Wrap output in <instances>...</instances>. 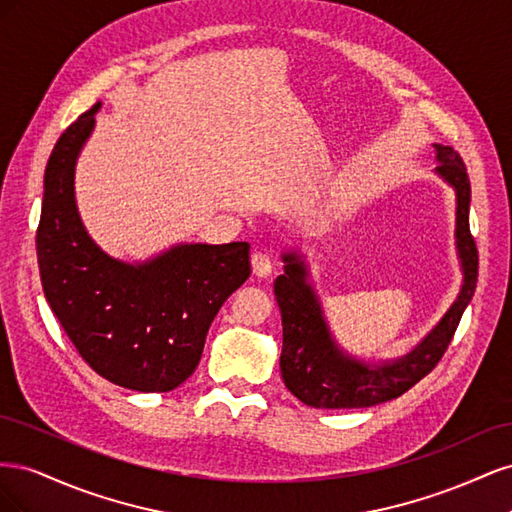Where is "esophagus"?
I'll use <instances>...</instances> for the list:
<instances>
[{
    "instance_id": "1",
    "label": "esophagus",
    "mask_w": 512,
    "mask_h": 512,
    "mask_svg": "<svg viewBox=\"0 0 512 512\" xmlns=\"http://www.w3.org/2000/svg\"><path fill=\"white\" fill-rule=\"evenodd\" d=\"M252 271L256 277H269L273 273V260L269 252H254L252 254Z\"/></svg>"
}]
</instances>
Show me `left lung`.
<instances>
[{
    "mask_svg": "<svg viewBox=\"0 0 512 512\" xmlns=\"http://www.w3.org/2000/svg\"><path fill=\"white\" fill-rule=\"evenodd\" d=\"M436 147V173L457 196L455 245L463 284L444 318L421 339L414 350L395 361L365 363L337 346L314 286L307 282L301 254L286 252L284 275L273 284L282 312L284 346L280 369L288 391L312 408H369L404 395L438 365L457 331L463 309L474 297L478 280V252L470 235V179L466 164L453 147Z\"/></svg>",
    "mask_w": 512,
    "mask_h": 512,
    "instance_id": "obj_1",
    "label": "left lung"
}]
</instances>
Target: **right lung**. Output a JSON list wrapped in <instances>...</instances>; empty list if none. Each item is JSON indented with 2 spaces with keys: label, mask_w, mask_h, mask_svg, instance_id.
<instances>
[{
  "label": "right lung",
  "mask_w": 512,
  "mask_h": 512,
  "mask_svg": "<svg viewBox=\"0 0 512 512\" xmlns=\"http://www.w3.org/2000/svg\"><path fill=\"white\" fill-rule=\"evenodd\" d=\"M98 111L100 102L59 136L44 170L42 290L96 374L130 391L166 393L194 374L215 314L250 277V243H179L134 265L100 250L74 198L76 158Z\"/></svg>",
  "instance_id": "1"
}]
</instances>
